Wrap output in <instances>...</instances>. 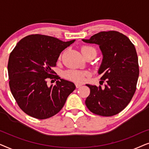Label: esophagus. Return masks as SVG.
<instances>
[{
    "instance_id": "1",
    "label": "esophagus",
    "mask_w": 149,
    "mask_h": 149,
    "mask_svg": "<svg viewBox=\"0 0 149 149\" xmlns=\"http://www.w3.org/2000/svg\"><path fill=\"white\" fill-rule=\"evenodd\" d=\"M75 85H76L77 88H79V87H80L81 85H82V84H80V83H76V84H75Z\"/></svg>"
}]
</instances>
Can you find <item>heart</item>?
Returning <instances> with one entry per match:
<instances>
[{
  "label": "heart",
  "instance_id": "obj_1",
  "mask_svg": "<svg viewBox=\"0 0 149 149\" xmlns=\"http://www.w3.org/2000/svg\"><path fill=\"white\" fill-rule=\"evenodd\" d=\"M81 53L83 56H86L89 54H94L96 56V50L93 47L85 45L81 47ZM64 77L69 80L75 81L77 83H81L85 81V77L89 76L88 71H83L79 70H68L64 72Z\"/></svg>",
  "mask_w": 149,
  "mask_h": 149
}]
</instances>
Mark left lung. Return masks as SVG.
I'll return each instance as SVG.
<instances>
[{
  "mask_svg": "<svg viewBox=\"0 0 149 149\" xmlns=\"http://www.w3.org/2000/svg\"><path fill=\"white\" fill-rule=\"evenodd\" d=\"M87 43L99 45L103 58L98 70L104 87L86 84L90 94L85 104L91 112L104 117L117 115L127 107L136 89L139 76L136 48L124 34L117 31L100 32Z\"/></svg>",
  "mask_w": 149,
  "mask_h": 149,
  "instance_id": "left-lung-1",
  "label": "left lung"
}]
</instances>
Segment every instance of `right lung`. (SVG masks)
Wrapping results in <instances>:
<instances>
[{
  "label": "right lung",
  "instance_id": "obj_1",
  "mask_svg": "<svg viewBox=\"0 0 149 149\" xmlns=\"http://www.w3.org/2000/svg\"><path fill=\"white\" fill-rule=\"evenodd\" d=\"M74 41L31 34L20 40L10 54V89L18 106L27 115L38 119L53 117L60 111L76 88L72 82L54 75L52 70L61 52ZM49 78L60 80L48 87Z\"/></svg>",
  "mask_w": 149,
  "mask_h": 149
}]
</instances>
